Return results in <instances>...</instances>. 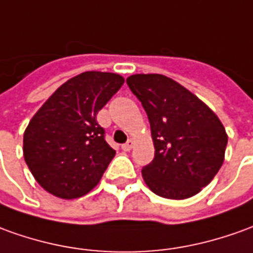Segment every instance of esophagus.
Here are the masks:
<instances>
[{"label": "esophagus", "mask_w": 253, "mask_h": 253, "mask_svg": "<svg viewBox=\"0 0 253 253\" xmlns=\"http://www.w3.org/2000/svg\"><path fill=\"white\" fill-rule=\"evenodd\" d=\"M132 147H133V142H132V140H128L126 143L121 146V149H123L124 151H130V150H132Z\"/></svg>", "instance_id": "obj_1"}]
</instances>
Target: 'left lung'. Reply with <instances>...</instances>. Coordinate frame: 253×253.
Returning a JSON list of instances; mask_svg holds the SVG:
<instances>
[{
  "label": "left lung",
  "mask_w": 253,
  "mask_h": 253,
  "mask_svg": "<svg viewBox=\"0 0 253 253\" xmlns=\"http://www.w3.org/2000/svg\"><path fill=\"white\" fill-rule=\"evenodd\" d=\"M147 113L154 160L142 176L157 196L184 200L210 184L224 161L227 133L201 99L163 74L126 78Z\"/></svg>",
  "instance_id": "left-lung-1"
}]
</instances>
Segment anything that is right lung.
<instances>
[{"instance_id": "right-lung-1", "label": "right lung", "mask_w": 253, "mask_h": 253, "mask_svg": "<svg viewBox=\"0 0 253 253\" xmlns=\"http://www.w3.org/2000/svg\"><path fill=\"white\" fill-rule=\"evenodd\" d=\"M123 84L116 73H81L60 85L31 118L23 156L43 190L73 200L100 182L116 150L104 140L96 116Z\"/></svg>"}]
</instances>
